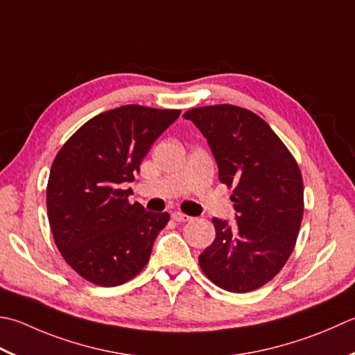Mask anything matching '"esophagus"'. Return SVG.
<instances>
[{
	"label": "esophagus",
	"instance_id": "esophagus-1",
	"mask_svg": "<svg viewBox=\"0 0 355 355\" xmlns=\"http://www.w3.org/2000/svg\"><path fill=\"white\" fill-rule=\"evenodd\" d=\"M171 217H172L173 221H178V223H186V221L191 220L189 215L182 214V212H172Z\"/></svg>",
	"mask_w": 355,
	"mask_h": 355
}]
</instances>
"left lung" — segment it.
Returning a JSON list of instances; mask_svg holds the SVG:
<instances>
[{
  "mask_svg": "<svg viewBox=\"0 0 355 355\" xmlns=\"http://www.w3.org/2000/svg\"><path fill=\"white\" fill-rule=\"evenodd\" d=\"M183 116L207 140L220 182L234 186L235 223L212 218L215 240L200 254V268L221 289L251 293L272 280L294 251L303 218L302 172L251 110L217 104Z\"/></svg>",
  "mask_w": 355,
  "mask_h": 355,
  "instance_id": "left-lung-1",
  "label": "left lung"
}]
</instances>
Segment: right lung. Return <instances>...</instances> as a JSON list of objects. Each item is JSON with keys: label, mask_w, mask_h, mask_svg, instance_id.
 <instances>
[{"label": "right lung", "mask_w": 355, "mask_h": 355, "mask_svg": "<svg viewBox=\"0 0 355 355\" xmlns=\"http://www.w3.org/2000/svg\"><path fill=\"white\" fill-rule=\"evenodd\" d=\"M182 110L126 104L75 132L55 157L47 183V215L67 265L98 286H118L149 261L168 212L129 203L132 183L152 143Z\"/></svg>", "instance_id": "1"}]
</instances>
